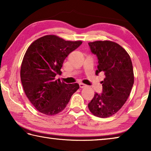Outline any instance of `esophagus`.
<instances>
[{"instance_id": "1", "label": "esophagus", "mask_w": 151, "mask_h": 151, "mask_svg": "<svg viewBox=\"0 0 151 151\" xmlns=\"http://www.w3.org/2000/svg\"><path fill=\"white\" fill-rule=\"evenodd\" d=\"M79 86H80L81 88H85V87H86V85H85V84H83V83H79Z\"/></svg>"}]
</instances>
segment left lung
Listing matches in <instances>:
<instances>
[{"label": "left lung", "mask_w": 151, "mask_h": 151, "mask_svg": "<svg viewBox=\"0 0 151 151\" xmlns=\"http://www.w3.org/2000/svg\"><path fill=\"white\" fill-rule=\"evenodd\" d=\"M98 58L96 75L103 73V93H95L88 104L94 116L106 118L118 112L127 101L134 84V73L129 55L121 46L110 40L88 42Z\"/></svg>", "instance_id": "obj_1"}]
</instances>
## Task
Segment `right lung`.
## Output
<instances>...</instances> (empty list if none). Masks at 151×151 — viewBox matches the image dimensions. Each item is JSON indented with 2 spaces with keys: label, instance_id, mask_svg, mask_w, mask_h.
I'll return each instance as SVG.
<instances>
[{
  "label": "right lung",
  "instance_id": "obj_1",
  "mask_svg": "<svg viewBox=\"0 0 151 151\" xmlns=\"http://www.w3.org/2000/svg\"><path fill=\"white\" fill-rule=\"evenodd\" d=\"M82 41L65 40L56 35H46L28 48L20 68V79L27 98L36 109L46 115L63 111L71 96L79 88L78 83L67 85L59 79L65 58Z\"/></svg>",
  "mask_w": 151,
  "mask_h": 151
}]
</instances>
